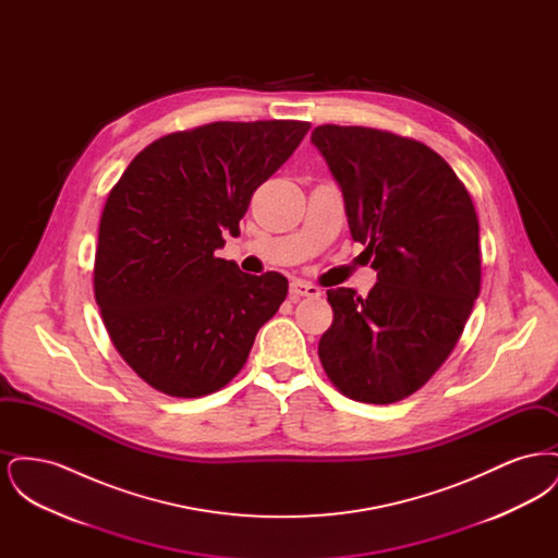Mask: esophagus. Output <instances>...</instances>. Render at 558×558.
<instances>
[{
  "label": "esophagus",
  "mask_w": 558,
  "mask_h": 558,
  "mask_svg": "<svg viewBox=\"0 0 558 558\" xmlns=\"http://www.w3.org/2000/svg\"><path fill=\"white\" fill-rule=\"evenodd\" d=\"M291 296L296 301L301 296H319L318 287L310 284V282H303V280H294L291 282Z\"/></svg>",
  "instance_id": "obj_1"
}]
</instances>
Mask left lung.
Masks as SVG:
<instances>
[{
  "instance_id": "1",
  "label": "left lung",
  "mask_w": 558,
  "mask_h": 558,
  "mask_svg": "<svg viewBox=\"0 0 558 558\" xmlns=\"http://www.w3.org/2000/svg\"><path fill=\"white\" fill-rule=\"evenodd\" d=\"M312 144L343 192L351 239L376 271L366 299L328 291L318 353L347 398L393 403L446 362L481 287L478 221L450 165L425 144L371 128L319 125Z\"/></svg>"
}]
</instances>
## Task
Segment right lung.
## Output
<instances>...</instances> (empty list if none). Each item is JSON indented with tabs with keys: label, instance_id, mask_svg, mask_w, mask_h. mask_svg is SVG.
Returning <instances> with one entry per match:
<instances>
[{
	"label": "right lung",
	"instance_id": "1",
	"mask_svg": "<svg viewBox=\"0 0 558 558\" xmlns=\"http://www.w3.org/2000/svg\"><path fill=\"white\" fill-rule=\"evenodd\" d=\"M305 121H219L165 135L130 162L100 219L94 292L110 341L173 398L221 389L289 292L215 257L251 196L310 132Z\"/></svg>",
	"mask_w": 558,
	"mask_h": 558
}]
</instances>
